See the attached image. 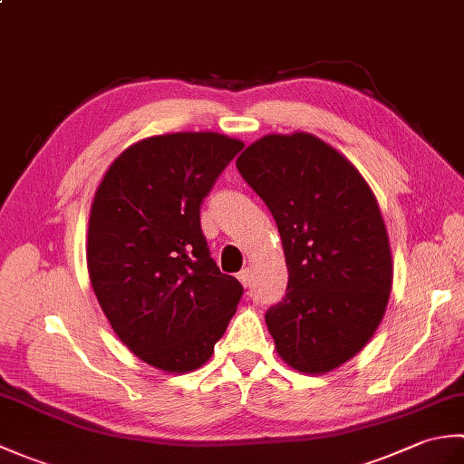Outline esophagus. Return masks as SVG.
I'll list each match as a JSON object with an SVG mask.
<instances>
[{
    "label": "esophagus",
    "mask_w": 464,
    "mask_h": 464,
    "mask_svg": "<svg viewBox=\"0 0 464 464\" xmlns=\"http://www.w3.org/2000/svg\"><path fill=\"white\" fill-rule=\"evenodd\" d=\"M237 277H239V281L243 283V287H249V285H251V279H253V271H251L249 267H247V269H243V271H239Z\"/></svg>",
    "instance_id": "34e87169"
}]
</instances>
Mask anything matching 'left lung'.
<instances>
[{"label": "left lung", "instance_id": "1", "mask_svg": "<svg viewBox=\"0 0 464 464\" xmlns=\"http://www.w3.org/2000/svg\"><path fill=\"white\" fill-rule=\"evenodd\" d=\"M237 169L269 207L289 283L265 321L285 362L329 372L377 331L392 285L389 235L371 187L311 133L265 135Z\"/></svg>", "mask_w": 464, "mask_h": 464}]
</instances>
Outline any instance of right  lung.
Segmentation results:
<instances>
[{"mask_svg":"<svg viewBox=\"0 0 464 464\" xmlns=\"http://www.w3.org/2000/svg\"><path fill=\"white\" fill-rule=\"evenodd\" d=\"M241 150L213 131L150 137L117 157L95 193L87 231L95 297L117 337L161 371L199 369L241 301L199 217Z\"/></svg>","mask_w":464,"mask_h":464,"instance_id":"right-lung-1","label":"right lung"}]
</instances>
